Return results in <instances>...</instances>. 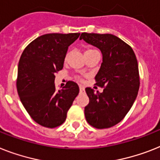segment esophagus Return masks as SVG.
Returning <instances> with one entry per match:
<instances>
[{"label":"esophagus","instance_id":"obj_1","mask_svg":"<svg viewBox=\"0 0 160 160\" xmlns=\"http://www.w3.org/2000/svg\"><path fill=\"white\" fill-rule=\"evenodd\" d=\"M79 90H80V92H84V90H85V88H83L82 86H79Z\"/></svg>","mask_w":160,"mask_h":160}]
</instances>
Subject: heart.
Instances as JSON below:
<instances>
[{
    "instance_id": "obj_1",
    "label": "heart",
    "mask_w": 160,
    "mask_h": 160,
    "mask_svg": "<svg viewBox=\"0 0 160 160\" xmlns=\"http://www.w3.org/2000/svg\"><path fill=\"white\" fill-rule=\"evenodd\" d=\"M94 51H96V50H93V49H90V48L87 49V50L85 51V56L86 55H89V54L92 53V52H94ZM68 53H67L65 55V57H64V61H66V60H67V59H68Z\"/></svg>"
}]
</instances>
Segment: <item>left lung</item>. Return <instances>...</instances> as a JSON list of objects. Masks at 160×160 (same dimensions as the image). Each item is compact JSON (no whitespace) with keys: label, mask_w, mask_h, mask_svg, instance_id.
Returning a JSON list of instances; mask_svg holds the SVG:
<instances>
[{"label":"left lung","mask_w":160,"mask_h":160,"mask_svg":"<svg viewBox=\"0 0 160 160\" xmlns=\"http://www.w3.org/2000/svg\"><path fill=\"white\" fill-rule=\"evenodd\" d=\"M100 49L103 56L96 85L103 92L86 88L89 104L86 119L96 128H108L121 122L132 106L140 87L138 63L134 51L126 42L113 34L82 32L80 40Z\"/></svg>","instance_id":"left-lung-1"}]
</instances>
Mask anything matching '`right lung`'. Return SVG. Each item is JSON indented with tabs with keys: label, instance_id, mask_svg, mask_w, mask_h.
<instances>
[{
	"label": "right lung",
	"instance_id": "obj_1",
	"mask_svg": "<svg viewBox=\"0 0 160 160\" xmlns=\"http://www.w3.org/2000/svg\"><path fill=\"white\" fill-rule=\"evenodd\" d=\"M80 33H48L38 37L24 49L18 65L16 87L31 118L53 128L65 121L67 112L79 92L74 82L56 90L55 73L64 67L68 47Z\"/></svg>",
	"mask_w": 160,
	"mask_h": 160
}]
</instances>
